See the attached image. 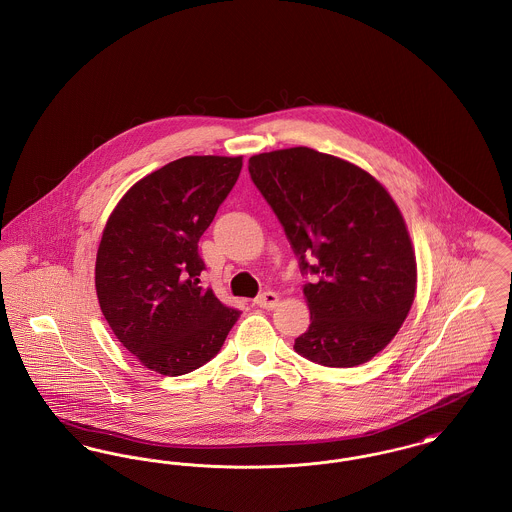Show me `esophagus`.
Listing matches in <instances>:
<instances>
[{
  "instance_id": "esophagus-1",
  "label": "esophagus",
  "mask_w": 512,
  "mask_h": 512,
  "mask_svg": "<svg viewBox=\"0 0 512 512\" xmlns=\"http://www.w3.org/2000/svg\"><path fill=\"white\" fill-rule=\"evenodd\" d=\"M280 303V295L274 292L261 293L257 299H255V305L261 307V309H276Z\"/></svg>"
}]
</instances>
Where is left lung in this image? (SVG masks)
I'll return each instance as SVG.
<instances>
[{"mask_svg":"<svg viewBox=\"0 0 512 512\" xmlns=\"http://www.w3.org/2000/svg\"><path fill=\"white\" fill-rule=\"evenodd\" d=\"M249 174L301 270L318 274L303 286L311 326L295 351L332 368L370 361L395 338L416 295L413 242L390 192L365 169L311 147L253 155Z\"/></svg>","mask_w":512,"mask_h":512,"instance_id":"8db88e82","label":"left lung"}]
</instances>
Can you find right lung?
<instances>
[{
  "label": "right lung",
  "mask_w": 512,
  "mask_h": 512,
  "mask_svg": "<svg viewBox=\"0 0 512 512\" xmlns=\"http://www.w3.org/2000/svg\"><path fill=\"white\" fill-rule=\"evenodd\" d=\"M244 159L188 155L138 180L105 222L96 257L99 307L113 334L163 376L211 361L240 318L205 290L197 242Z\"/></svg>",
  "instance_id": "right-lung-1"
}]
</instances>
